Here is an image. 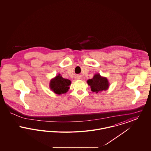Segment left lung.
<instances>
[{
	"label": "left lung",
	"instance_id": "1",
	"mask_svg": "<svg viewBox=\"0 0 151 151\" xmlns=\"http://www.w3.org/2000/svg\"><path fill=\"white\" fill-rule=\"evenodd\" d=\"M87 83L91 86V91L96 93L106 91L109 86L107 78L101 76L99 73L95 74L92 79L87 80Z\"/></svg>",
	"mask_w": 151,
	"mask_h": 151
}]
</instances>
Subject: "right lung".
<instances>
[{"mask_svg":"<svg viewBox=\"0 0 151 151\" xmlns=\"http://www.w3.org/2000/svg\"><path fill=\"white\" fill-rule=\"evenodd\" d=\"M71 82L70 80L64 79L59 74L55 78L51 79L50 82L51 89L57 94L65 93L69 89Z\"/></svg>","mask_w":151,"mask_h":151,"instance_id":"obj_1","label":"right lung"}]
</instances>
